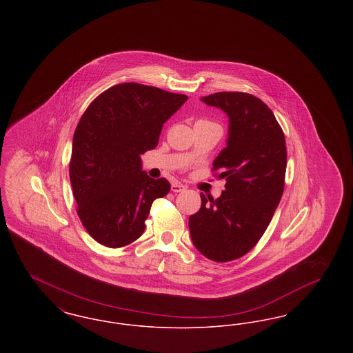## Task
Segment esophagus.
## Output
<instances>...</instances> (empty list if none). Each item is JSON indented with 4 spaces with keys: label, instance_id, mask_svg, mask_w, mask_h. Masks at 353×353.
Here are the masks:
<instances>
[{
    "label": "esophagus",
    "instance_id": "1",
    "mask_svg": "<svg viewBox=\"0 0 353 353\" xmlns=\"http://www.w3.org/2000/svg\"><path fill=\"white\" fill-rule=\"evenodd\" d=\"M170 189H172V192L179 193V192H183V190H185V189H186V186H184L183 184H180V183H174V184H172Z\"/></svg>",
    "mask_w": 353,
    "mask_h": 353
}]
</instances>
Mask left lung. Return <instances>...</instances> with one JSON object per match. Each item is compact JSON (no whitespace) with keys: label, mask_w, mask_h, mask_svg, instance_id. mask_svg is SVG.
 Masks as SVG:
<instances>
[{"label":"left lung","mask_w":353,"mask_h":353,"mask_svg":"<svg viewBox=\"0 0 353 353\" xmlns=\"http://www.w3.org/2000/svg\"><path fill=\"white\" fill-rule=\"evenodd\" d=\"M201 101L229 119L226 147L213 161L226 179L217 200L201 193V209L189 217L196 249L214 262L250 252L269 226L285 188V134L263 101L245 92H216Z\"/></svg>","instance_id":"left-lung-1"}]
</instances>
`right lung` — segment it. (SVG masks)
Listing matches in <instances>:
<instances>
[{
    "mask_svg": "<svg viewBox=\"0 0 353 353\" xmlns=\"http://www.w3.org/2000/svg\"><path fill=\"white\" fill-rule=\"evenodd\" d=\"M188 99L157 87L120 83L105 90L79 120L70 183L85 230L107 248L144 233L152 202L168 194L165 179H151L141 156L157 147L164 123Z\"/></svg>",
    "mask_w": 353,
    "mask_h": 353,
    "instance_id": "add662e5",
    "label": "right lung"
}]
</instances>
